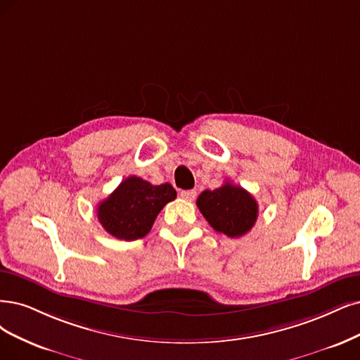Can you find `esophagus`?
<instances>
[{"label": "esophagus", "mask_w": 360, "mask_h": 360, "mask_svg": "<svg viewBox=\"0 0 360 360\" xmlns=\"http://www.w3.org/2000/svg\"><path fill=\"white\" fill-rule=\"evenodd\" d=\"M184 200H187V202H193L194 198H195V195H197V193L194 191V190H184V191H181V194H179Z\"/></svg>", "instance_id": "esophagus-1"}]
</instances>
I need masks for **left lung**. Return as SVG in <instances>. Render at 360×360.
I'll return each mask as SVG.
<instances>
[{
  "instance_id": "obj_1",
  "label": "left lung",
  "mask_w": 360,
  "mask_h": 360,
  "mask_svg": "<svg viewBox=\"0 0 360 360\" xmlns=\"http://www.w3.org/2000/svg\"><path fill=\"white\" fill-rule=\"evenodd\" d=\"M197 207L212 229L229 237L245 236L258 218L255 198L230 181L214 191L205 190L197 198Z\"/></svg>"
}]
</instances>
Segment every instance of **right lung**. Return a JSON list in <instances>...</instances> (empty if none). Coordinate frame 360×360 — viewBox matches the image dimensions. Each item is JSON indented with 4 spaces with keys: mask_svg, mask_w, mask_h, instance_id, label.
I'll return each instance as SVG.
<instances>
[{
    "mask_svg": "<svg viewBox=\"0 0 360 360\" xmlns=\"http://www.w3.org/2000/svg\"><path fill=\"white\" fill-rule=\"evenodd\" d=\"M175 198L170 184L153 185L129 176L99 203L98 219L106 233L120 240H138L150 233L160 210Z\"/></svg>",
    "mask_w": 360,
    "mask_h": 360,
    "instance_id": "obj_1",
    "label": "right lung"
}]
</instances>
